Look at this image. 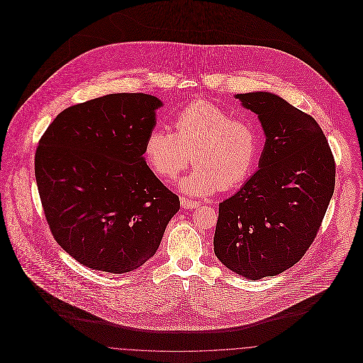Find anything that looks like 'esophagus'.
Instances as JSON below:
<instances>
[{"instance_id":"obj_1","label":"esophagus","mask_w":363,"mask_h":363,"mask_svg":"<svg viewBox=\"0 0 363 363\" xmlns=\"http://www.w3.org/2000/svg\"><path fill=\"white\" fill-rule=\"evenodd\" d=\"M180 204H182V207L186 208V209H193V208H199L201 206L199 201H194V200H190V199H186V197L180 199Z\"/></svg>"}]
</instances>
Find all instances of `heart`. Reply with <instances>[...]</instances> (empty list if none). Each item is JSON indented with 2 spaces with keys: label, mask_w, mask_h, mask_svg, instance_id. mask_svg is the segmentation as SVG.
<instances>
[{
  "label": "heart",
  "mask_w": 363,
  "mask_h": 363,
  "mask_svg": "<svg viewBox=\"0 0 363 363\" xmlns=\"http://www.w3.org/2000/svg\"><path fill=\"white\" fill-rule=\"evenodd\" d=\"M173 130L150 131L144 155L163 182H173L191 160L196 169L180 182L186 194L208 196L219 187L232 190L253 172L259 134L252 120L235 117L216 104L194 102L176 114Z\"/></svg>",
  "instance_id": "1"
}]
</instances>
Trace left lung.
I'll return each instance as SVG.
<instances>
[{"instance_id": "1", "label": "left lung", "mask_w": 363, "mask_h": 363, "mask_svg": "<svg viewBox=\"0 0 363 363\" xmlns=\"http://www.w3.org/2000/svg\"><path fill=\"white\" fill-rule=\"evenodd\" d=\"M265 133L259 169L219 204L213 252L250 279L274 277L305 256L335 186V160L318 123L268 92L236 95Z\"/></svg>"}]
</instances>
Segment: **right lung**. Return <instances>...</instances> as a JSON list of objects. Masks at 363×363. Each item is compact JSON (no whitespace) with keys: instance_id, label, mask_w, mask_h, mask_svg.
Masks as SVG:
<instances>
[{"instance_id":"obj_1","label":"right lung","mask_w":363,"mask_h":363,"mask_svg":"<svg viewBox=\"0 0 363 363\" xmlns=\"http://www.w3.org/2000/svg\"><path fill=\"white\" fill-rule=\"evenodd\" d=\"M160 106L145 94L74 104L39 141L35 176L46 220L55 242L88 268L137 269L180 208L143 156Z\"/></svg>"}]
</instances>
